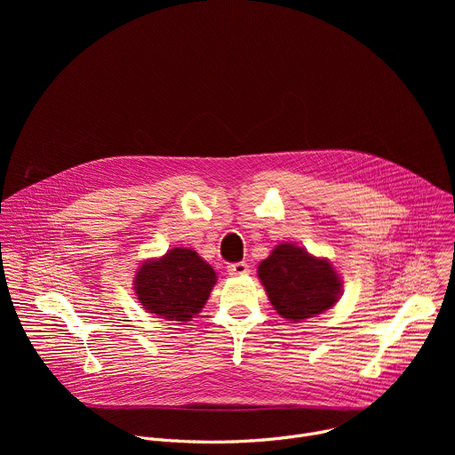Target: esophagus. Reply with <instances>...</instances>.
<instances>
[{"label": "esophagus", "mask_w": 455, "mask_h": 455, "mask_svg": "<svg viewBox=\"0 0 455 455\" xmlns=\"http://www.w3.org/2000/svg\"><path fill=\"white\" fill-rule=\"evenodd\" d=\"M228 274L230 275H246V274H250V267L244 261L232 263V265H228Z\"/></svg>", "instance_id": "1"}]
</instances>
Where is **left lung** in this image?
Masks as SVG:
<instances>
[{
  "label": "left lung",
  "mask_w": 455,
  "mask_h": 455,
  "mask_svg": "<svg viewBox=\"0 0 455 455\" xmlns=\"http://www.w3.org/2000/svg\"><path fill=\"white\" fill-rule=\"evenodd\" d=\"M257 272L272 306L293 322L330 309L340 295L339 274L326 259L288 243L279 244Z\"/></svg>",
  "instance_id": "8db88e82"
}]
</instances>
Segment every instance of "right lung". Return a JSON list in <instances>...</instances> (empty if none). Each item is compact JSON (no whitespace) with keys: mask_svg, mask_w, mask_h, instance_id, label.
<instances>
[{"mask_svg":"<svg viewBox=\"0 0 455 455\" xmlns=\"http://www.w3.org/2000/svg\"><path fill=\"white\" fill-rule=\"evenodd\" d=\"M216 272L188 248H172L156 261L140 267L135 277V291L149 313L167 320H190L202 311Z\"/></svg>","mask_w":455,"mask_h":455,"instance_id":"obj_1","label":"right lung"}]
</instances>
